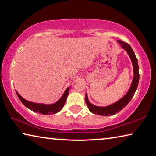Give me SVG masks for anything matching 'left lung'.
Instances as JSON below:
<instances>
[{
  "mask_svg": "<svg viewBox=\"0 0 156 156\" xmlns=\"http://www.w3.org/2000/svg\"><path fill=\"white\" fill-rule=\"evenodd\" d=\"M118 43L120 44V45L122 46L123 49L126 50V51L127 52L129 56H130L131 60L132 61V64L133 66V73H134V77L132 81V84L130 89H129V91L126 93V94L124 96L122 99H120L119 101H118L115 103L109 106L106 107H100L95 106L91 104L89 102L87 96V94L85 95V102L87 105L88 109L91 113H95V114H98L100 115H114L118 112H119L120 111L122 110L124 107L127 105V104L129 102V101L131 100L133 98L134 94L137 89L139 83V67H138V59L136 56L135 54H134L133 50L132 49L131 46L129 45L128 43H125L122 41H118Z\"/></svg>",
  "mask_w": 156,
  "mask_h": 156,
  "instance_id": "8db88e82",
  "label": "left lung"
}]
</instances>
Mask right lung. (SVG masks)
<instances>
[{
  "mask_svg": "<svg viewBox=\"0 0 156 156\" xmlns=\"http://www.w3.org/2000/svg\"><path fill=\"white\" fill-rule=\"evenodd\" d=\"M68 92H69V88L67 89V90L65 91L63 96L61 97L58 101L56 102L55 104L53 105H43V104H36L33 103V102H30L27 101V100L23 98L18 92H16V94L18 97L19 98L21 102L25 105V107H27L28 109L33 111L35 112H38L39 113H42L44 115H50V114H54V113H56L58 112L59 111L62 109V107H64V105L67 100V97L68 96Z\"/></svg>",
  "mask_w": 156,
  "mask_h": 156,
  "instance_id": "add662e5",
  "label": "right lung"
}]
</instances>
